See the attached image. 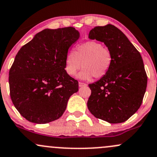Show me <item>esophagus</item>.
<instances>
[{
	"instance_id": "1",
	"label": "esophagus",
	"mask_w": 157,
	"mask_h": 157,
	"mask_svg": "<svg viewBox=\"0 0 157 157\" xmlns=\"http://www.w3.org/2000/svg\"><path fill=\"white\" fill-rule=\"evenodd\" d=\"M79 86L80 87H82V86H86L87 84L84 83V82H79Z\"/></svg>"
}]
</instances>
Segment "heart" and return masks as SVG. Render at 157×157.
<instances>
[{
    "label": "heart",
    "mask_w": 157,
    "mask_h": 157,
    "mask_svg": "<svg viewBox=\"0 0 157 157\" xmlns=\"http://www.w3.org/2000/svg\"><path fill=\"white\" fill-rule=\"evenodd\" d=\"M113 56L107 48L95 41H89L76 48L75 51H68L65 59V70L68 75L74 77L80 68L78 78L91 80L93 77L101 78L108 73Z\"/></svg>",
    "instance_id": "1"
}]
</instances>
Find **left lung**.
Listing matches in <instances>:
<instances>
[{
	"mask_svg": "<svg viewBox=\"0 0 157 157\" xmlns=\"http://www.w3.org/2000/svg\"><path fill=\"white\" fill-rule=\"evenodd\" d=\"M89 39L104 42L112 53L108 73L89 84L87 102L90 113L110 124L124 122L140 107L147 77L140 53L123 32L113 25L95 27Z\"/></svg>",
	"mask_w": 157,
	"mask_h": 157,
	"instance_id": "8db88e82",
	"label": "left lung"
}]
</instances>
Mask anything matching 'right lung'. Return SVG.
Instances as JSON below:
<instances>
[{
	"instance_id": "right-lung-1",
	"label": "right lung",
	"mask_w": 157,
	"mask_h": 157,
	"mask_svg": "<svg viewBox=\"0 0 157 157\" xmlns=\"http://www.w3.org/2000/svg\"><path fill=\"white\" fill-rule=\"evenodd\" d=\"M80 36L74 27L44 29L15 56L9 74L10 97L29 121L47 124L64 113L78 82L65 70L68 49Z\"/></svg>"
}]
</instances>
